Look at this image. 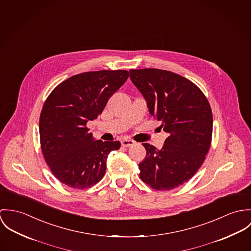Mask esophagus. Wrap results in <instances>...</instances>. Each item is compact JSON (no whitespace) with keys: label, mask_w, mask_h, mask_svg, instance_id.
<instances>
[{"label":"esophagus","mask_w":251,"mask_h":251,"mask_svg":"<svg viewBox=\"0 0 251 251\" xmlns=\"http://www.w3.org/2000/svg\"><path fill=\"white\" fill-rule=\"evenodd\" d=\"M135 144V141L132 139H122L121 140V145L124 147H130Z\"/></svg>","instance_id":"obj_1"}]
</instances>
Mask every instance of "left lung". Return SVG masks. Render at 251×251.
Returning <instances> with one entry per match:
<instances>
[{"label": "left lung", "mask_w": 251, "mask_h": 251, "mask_svg": "<svg viewBox=\"0 0 251 251\" xmlns=\"http://www.w3.org/2000/svg\"><path fill=\"white\" fill-rule=\"evenodd\" d=\"M130 79L168 137L161 149L143 143L139 177L151 188L168 191L191 179L209 151L213 114L203 92L190 80L167 70L131 69Z\"/></svg>", "instance_id": "1"}]
</instances>
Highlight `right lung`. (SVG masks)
<instances>
[{
	"label": "right lung",
	"mask_w": 251,
	"mask_h": 251,
	"mask_svg": "<svg viewBox=\"0 0 251 251\" xmlns=\"http://www.w3.org/2000/svg\"><path fill=\"white\" fill-rule=\"evenodd\" d=\"M128 77L126 70L84 72L60 83L46 99L39 118L41 149L62 184L84 190L105 175L108 155L120 142L95 139L85 126Z\"/></svg>",
	"instance_id": "1"
}]
</instances>
